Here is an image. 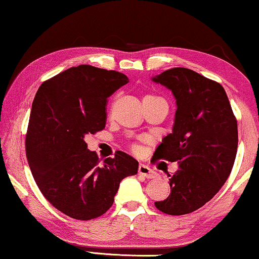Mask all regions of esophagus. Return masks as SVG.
Returning a JSON list of instances; mask_svg holds the SVG:
<instances>
[{
	"label": "esophagus",
	"instance_id": "1",
	"mask_svg": "<svg viewBox=\"0 0 259 259\" xmlns=\"http://www.w3.org/2000/svg\"><path fill=\"white\" fill-rule=\"evenodd\" d=\"M138 172H139L140 176H143L147 179H154V178H157V176H158L157 172L153 171L150 166L144 165V164L139 165V169H138Z\"/></svg>",
	"mask_w": 259,
	"mask_h": 259
}]
</instances>
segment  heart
<instances>
[{"mask_svg":"<svg viewBox=\"0 0 259 259\" xmlns=\"http://www.w3.org/2000/svg\"><path fill=\"white\" fill-rule=\"evenodd\" d=\"M133 148H134V150H136V151H138V146H133Z\"/></svg>","mask_w":259,"mask_h":259,"instance_id":"obj_1","label":"heart"}]
</instances>
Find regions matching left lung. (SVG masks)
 <instances>
[{
	"label": "left lung",
	"mask_w": 259,
	"mask_h": 259,
	"mask_svg": "<svg viewBox=\"0 0 259 259\" xmlns=\"http://www.w3.org/2000/svg\"><path fill=\"white\" fill-rule=\"evenodd\" d=\"M152 81L171 91L177 105L172 133L153 157L178 162L168 182L171 193L154 205L167 214L191 213L211 200L231 173L238 146L237 120L222 84L194 70L178 67Z\"/></svg>",
	"instance_id": "8db88e82"
}]
</instances>
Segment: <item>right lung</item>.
Instances as JSON below:
<instances>
[{
    "instance_id": "add662e5",
    "label": "right lung",
    "mask_w": 259,
    "mask_h": 259,
    "mask_svg": "<svg viewBox=\"0 0 259 259\" xmlns=\"http://www.w3.org/2000/svg\"><path fill=\"white\" fill-rule=\"evenodd\" d=\"M127 82L122 73L80 65L45 81L34 98L28 164L46 199L74 219L104 214L120 182L138 173L139 162L121 151L100 165L84 141L87 134L105 128L107 98Z\"/></svg>"
}]
</instances>
